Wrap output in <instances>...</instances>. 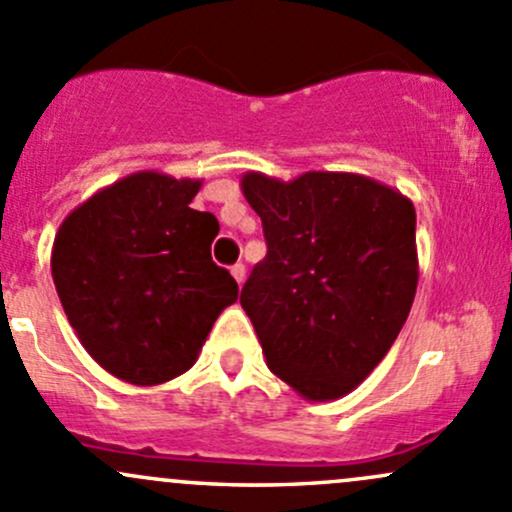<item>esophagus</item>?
Wrapping results in <instances>:
<instances>
[{
	"instance_id": "obj_1",
	"label": "esophagus",
	"mask_w": 512,
	"mask_h": 512,
	"mask_svg": "<svg viewBox=\"0 0 512 512\" xmlns=\"http://www.w3.org/2000/svg\"><path fill=\"white\" fill-rule=\"evenodd\" d=\"M230 272H233L235 282H238V284L245 282V265H242V262H238V265H233V267H230Z\"/></svg>"
}]
</instances>
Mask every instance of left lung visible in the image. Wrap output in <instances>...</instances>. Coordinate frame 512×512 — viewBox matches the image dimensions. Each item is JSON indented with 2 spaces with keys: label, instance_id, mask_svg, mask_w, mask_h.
<instances>
[{
  "label": "left lung",
  "instance_id": "obj_1",
  "mask_svg": "<svg viewBox=\"0 0 512 512\" xmlns=\"http://www.w3.org/2000/svg\"><path fill=\"white\" fill-rule=\"evenodd\" d=\"M240 186L267 240L240 294L267 365L304 400H338L373 373L412 309V201L348 171H247Z\"/></svg>",
  "mask_w": 512,
  "mask_h": 512
}]
</instances>
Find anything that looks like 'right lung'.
Segmentation results:
<instances>
[{
    "label": "right lung",
    "mask_w": 512,
    "mask_h": 512,
    "mask_svg": "<svg viewBox=\"0 0 512 512\" xmlns=\"http://www.w3.org/2000/svg\"><path fill=\"white\" fill-rule=\"evenodd\" d=\"M201 179L137 171L58 228L51 274L83 348L115 378L161 385L196 363L238 282L211 260L220 225L193 211Z\"/></svg>",
    "instance_id": "add662e5"
}]
</instances>
